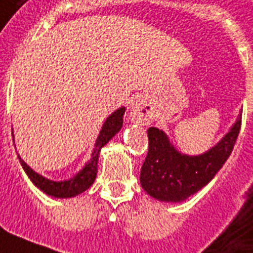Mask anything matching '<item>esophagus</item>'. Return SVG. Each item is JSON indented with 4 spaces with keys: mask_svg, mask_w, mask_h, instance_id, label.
<instances>
[{
    "mask_svg": "<svg viewBox=\"0 0 253 253\" xmlns=\"http://www.w3.org/2000/svg\"><path fill=\"white\" fill-rule=\"evenodd\" d=\"M129 112L130 117L136 123H140L143 125H147V124L151 123L152 113L150 110V106L147 105L146 99L143 96H140V95H137V96L133 98Z\"/></svg>",
    "mask_w": 253,
    "mask_h": 253,
    "instance_id": "1",
    "label": "esophagus"
}]
</instances>
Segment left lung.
Returning a JSON list of instances; mask_svg holds the SVG:
<instances>
[{"mask_svg":"<svg viewBox=\"0 0 253 253\" xmlns=\"http://www.w3.org/2000/svg\"><path fill=\"white\" fill-rule=\"evenodd\" d=\"M241 128V113L215 146L200 155L182 154L162 129L148 128V154L140 170V184L159 202L181 203L206 187L232 154Z\"/></svg>","mask_w":253,"mask_h":253,"instance_id":"1","label":"left lung"}]
</instances>
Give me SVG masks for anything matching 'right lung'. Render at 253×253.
<instances>
[{
	"label": "right lung",
	"instance_id": "1",
	"mask_svg": "<svg viewBox=\"0 0 253 253\" xmlns=\"http://www.w3.org/2000/svg\"><path fill=\"white\" fill-rule=\"evenodd\" d=\"M124 113H125V107L123 106L117 109L116 112H113L106 118V121L102 125V129L99 132V135L96 137L94 150L91 152V158H89L87 164L84 165L83 169L80 170L79 173H76L69 180H49V178H46L42 174L34 171L20 158V155H17L21 166H23V169H24V171L28 175V178L32 181V184L37 188H39L46 195L57 199L75 198V196H78L80 193H83L84 191H87L94 184L95 178H96V173H98V159H99V152H101L102 147L106 146L107 143L112 140L113 137L120 132V129L123 128ZM12 135H13V132H12Z\"/></svg>",
	"mask_w": 253,
	"mask_h": 253
}]
</instances>
